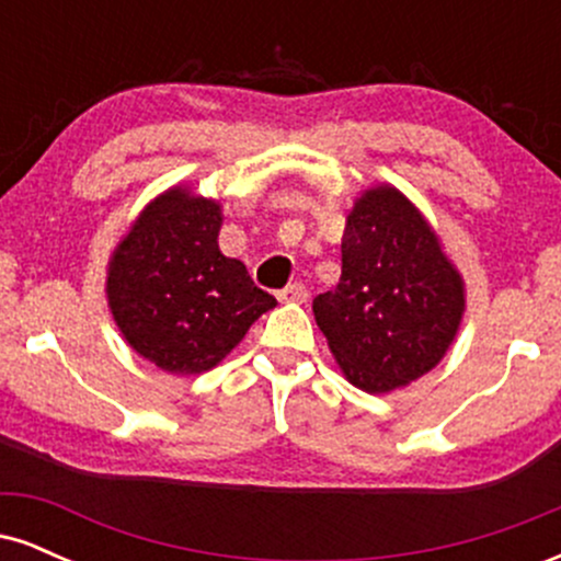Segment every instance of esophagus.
Listing matches in <instances>:
<instances>
[{"label": "esophagus", "instance_id": "obj_1", "mask_svg": "<svg viewBox=\"0 0 561 561\" xmlns=\"http://www.w3.org/2000/svg\"><path fill=\"white\" fill-rule=\"evenodd\" d=\"M276 298H279V302H306L308 289L295 282V285H287L285 289H279V295H276Z\"/></svg>", "mask_w": 561, "mask_h": 561}]
</instances>
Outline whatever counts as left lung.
I'll return each instance as SVG.
<instances>
[{"label":"left lung","instance_id":"obj_1","mask_svg":"<svg viewBox=\"0 0 561 561\" xmlns=\"http://www.w3.org/2000/svg\"><path fill=\"white\" fill-rule=\"evenodd\" d=\"M467 289L424 214L392 184L366 186L343 231V274L313 317L353 388L382 396L433 371L459 334Z\"/></svg>","mask_w":561,"mask_h":561}]
</instances>
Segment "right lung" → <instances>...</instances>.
Instances as JSON below:
<instances>
[{
  "mask_svg": "<svg viewBox=\"0 0 561 561\" xmlns=\"http://www.w3.org/2000/svg\"><path fill=\"white\" fill-rule=\"evenodd\" d=\"M221 203L190 184L141 208L107 261V308L124 340L169 375H203L276 306L218 248Z\"/></svg>",
  "mask_w": 561,
  "mask_h": 561,
  "instance_id": "1",
  "label": "right lung"
}]
</instances>
